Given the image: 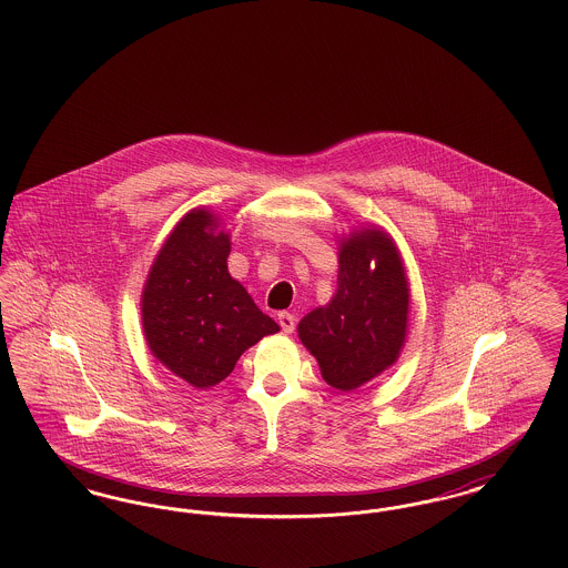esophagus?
Here are the masks:
<instances>
[{"label": "esophagus", "mask_w": 568, "mask_h": 568, "mask_svg": "<svg viewBox=\"0 0 568 568\" xmlns=\"http://www.w3.org/2000/svg\"><path fill=\"white\" fill-rule=\"evenodd\" d=\"M278 324H281L285 334H292L294 327H296V317L292 313H278Z\"/></svg>", "instance_id": "obj_1"}]
</instances>
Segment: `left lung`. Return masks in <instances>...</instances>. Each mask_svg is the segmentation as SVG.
I'll list each match as a JSON object with an SVG mask.
<instances>
[{
	"label": "left lung",
	"mask_w": 568,
	"mask_h": 568,
	"mask_svg": "<svg viewBox=\"0 0 568 568\" xmlns=\"http://www.w3.org/2000/svg\"><path fill=\"white\" fill-rule=\"evenodd\" d=\"M334 297L300 324L327 385L352 392L387 371L405 345L408 281L396 243L381 227H362L338 246Z\"/></svg>",
	"instance_id": "8db88e82"
}]
</instances>
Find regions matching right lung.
Segmentation results:
<instances>
[{"instance_id": "add662e5", "label": "right lung", "mask_w": 568, "mask_h": 568, "mask_svg": "<svg viewBox=\"0 0 568 568\" xmlns=\"http://www.w3.org/2000/svg\"><path fill=\"white\" fill-rule=\"evenodd\" d=\"M206 209H193L165 239L142 292V327L151 353L176 377L209 389L239 357L278 332L230 276V234Z\"/></svg>"}]
</instances>
